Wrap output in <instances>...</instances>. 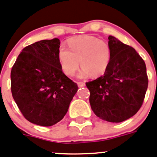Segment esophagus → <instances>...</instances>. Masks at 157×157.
I'll list each match as a JSON object with an SVG mask.
<instances>
[{
	"label": "esophagus",
	"mask_w": 157,
	"mask_h": 157,
	"mask_svg": "<svg viewBox=\"0 0 157 157\" xmlns=\"http://www.w3.org/2000/svg\"><path fill=\"white\" fill-rule=\"evenodd\" d=\"M77 85H78L79 87H83L85 86V84L84 82H77Z\"/></svg>",
	"instance_id": "34e87169"
}]
</instances>
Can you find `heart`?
<instances>
[{"label":"heart","mask_w":157,"mask_h":157,"mask_svg":"<svg viewBox=\"0 0 157 157\" xmlns=\"http://www.w3.org/2000/svg\"><path fill=\"white\" fill-rule=\"evenodd\" d=\"M69 49L60 46L58 58L65 74L73 76L79 66H83L79 73L80 78L91 75L99 77L105 73L111 60L112 51L109 43L93 36H81L70 39Z\"/></svg>","instance_id":"1"}]
</instances>
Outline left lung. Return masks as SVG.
Here are the masks:
<instances>
[{
  "label": "left lung",
  "mask_w": 157,
  "mask_h": 157,
  "mask_svg": "<svg viewBox=\"0 0 157 157\" xmlns=\"http://www.w3.org/2000/svg\"><path fill=\"white\" fill-rule=\"evenodd\" d=\"M111 60L105 73L86 83L91 109L100 119L120 123L142 106L148 87L146 66L135 48L109 36Z\"/></svg>",
  "instance_id": "obj_1"
}]
</instances>
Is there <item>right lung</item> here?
<instances>
[{
  "instance_id": "right-lung-1",
  "label": "right lung",
  "mask_w": 157,
  "mask_h": 157,
  "mask_svg": "<svg viewBox=\"0 0 157 157\" xmlns=\"http://www.w3.org/2000/svg\"><path fill=\"white\" fill-rule=\"evenodd\" d=\"M60 40H43L24 48L11 71L12 97L29 122L52 126L63 119L78 90L59 62Z\"/></svg>"
}]
</instances>
